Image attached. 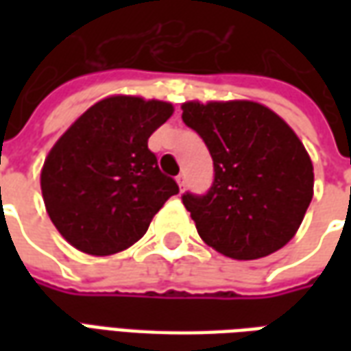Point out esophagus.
I'll return each mask as SVG.
<instances>
[{"label": "esophagus", "mask_w": 351, "mask_h": 351, "mask_svg": "<svg viewBox=\"0 0 351 351\" xmlns=\"http://www.w3.org/2000/svg\"><path fill=\"white\" fill-rule=\"evenodd\" d=\"M176 182H178V186H180V190H184V188H186V175L176 176Z\"/></svg>", "instance_id": "obj_1"}]
</instances>
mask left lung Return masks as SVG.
Segmentation results:
<instances>
[{
    "label": "left lung",
    "mask_w": 351,
    "mask_h": 351,
    "mask_svg": "<svg viewBox=\"0 0 351 351\" xmlns=\"http://www.w3.org/2000/svg\"><path fill=\"white\" fill-rule=\"evenodd\" d=\"M182 120L214 161L205 195H182L199 237L231 259L286 246L314 195V167L295 131L254 101H188Z\"/></svg>",
    "instance_id": "obj_1"
}]
</instances>
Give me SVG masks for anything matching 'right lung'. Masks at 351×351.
<instances>
[{
	"instance_id": "obj_1",
	"label": "right lung",
	"mask_w": 351,
	"mask_h": 351,
	"mask_svg": "<svg viewBox=\"0 0 351 351\" xmlns=\"http://www.w3.org/2000/svg\"><path fill=\"white\" fill-rule=\"evenodd\" d=\"M173 114L165 101L112 95L88 108L45 160L41 190L67 243L110 256L145 235L178 186L158 167L148 137Z\"/></svg>"
}]
</instances>
